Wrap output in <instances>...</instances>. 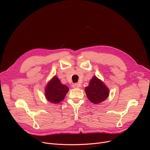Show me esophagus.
<instances>
[{"label":"esophagus","mask_w":150,"mask_h":150,"mask_svg":"<svg viewBox=\"0 0 150 150\" xmlns=\"http://www.w3.org/2000/svg\"><path fill=\"white\" fill-rule=\"evenodd\" d=\"M72 87L74 88H79L80 87V85L79 84H77V83H74L72 84Z\"/></svg>","instance_id":"esophagus-1"}]
</instances>
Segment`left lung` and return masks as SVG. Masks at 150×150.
<instances>
[{
	"label": "left lung",
	"mask_w": 150,
	"mask_h": 150,
	"mask_svg": "<svg viewBox=\"0 0 150 150\" xmlns=\"http://www.w3.org/2000/svg\"><path fill=\"white\" fill-rule=\"evenodd\" d=\"M88 99L94 104H98L105 100L109 96V90L104 83L93 76L89 84L85 88Z\"/></svg>",
	"instance_id": "1"
}]
</instances>
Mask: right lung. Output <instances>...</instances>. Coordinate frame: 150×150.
<instances>
[{
	"mask_svg": "<svg viewBox=\"0 0 150 150\" xmlns=\"http://www.w3.org/2000/svg\"><path fill=\"white\" fill-rule=\"evenodd\" d=\"M68 91L67 86L62 84L57 76H54L45 88V97L52 103H58L64 98Z\"/></svg>",
	"mask_w": 150,
	"mask_h": 150,
	"instance_id": "1",
	"label": "right lung"
}]
</instances>
